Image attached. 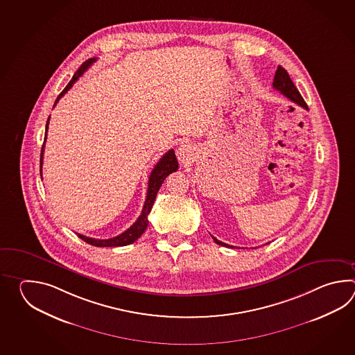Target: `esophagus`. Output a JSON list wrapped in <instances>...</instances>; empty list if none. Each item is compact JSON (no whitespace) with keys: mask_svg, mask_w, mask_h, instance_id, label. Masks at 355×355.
<instances>
[{"mask_svg":"<svg viewBox=\"0 0 355 355\" xmlns=\"http://www.w3.org/2000/svg\"><path fill=\"white\" fill-rule=\"evenodd\" d=\"M178 157L180 161H187V159H190L191 156H193V148H191V146H189V144H181L180 147L178 148Z\"/></svg>","mask_w":355,"mask_h":355,"instance_id":"1","label":"esophagus"}]
</instances>
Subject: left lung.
I'll return each instance as SVG.
<instances>
[{
    "label": "left lung",
    "mask_w": 355,
    "mask_h": 355,
    "mask_svg": "<svg viewBox=\"0 0 355 355\" xmlns=\"http://www.w3.org/2000/svg\"><path fill=\"white\" fill-rule=\"evenodd\" d=\"M272 87L275 90L280 91V94H283L286 98H289L291 101H293L297 105L302 106L304 109L309 110V106L306 104V101L303 100V98L300 94V91L297 90V87L295 86V83H292L291 77L288 75L287 71L282 66H278V69L275 72L274 76V83H272ZM213 237V236H211ZM213 240L216 243H218L220 246H226V248H234L231 245H227L225 242L219 241L216 237H213Z\"/></svg>",
    "instance_id": "obj_1"
}]
</instances>
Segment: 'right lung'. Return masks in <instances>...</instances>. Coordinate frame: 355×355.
<instances>
[{
  "mask_svg": "<svg viewBox=\"0 0 355 355\" xmlns=\"http://www.w3.org/2000/svg\"><path fill=\"white\" fill-rule=\"evenodd\" d=\"M95 60H96V58H90V60L83 62V64H81V67L77 69V72H76L73 77H72V80H71L67 86L64 87V90L60 92V96L57 98L55 103H54L53 107L55 106V104L58 103V100L73 86V83L78 80V77L83 76V72H85L87 68L90 67L91 64H92ZM48 124H49V118H48V121H46L44 142H46V139ZM43 153H44V144L42 146V153H40V176H42V165H43ZM178 167H179V164H178V159H176V156H175L174 150H170V151L166 152V153L159 159V162L156 164V166L153 167L151 175H150V179H148L147 196H146V202H144L142 213H141V216L138 217L136 222H135L132 226L129 227L127 231H124L123 234L116 236V237L107 239V240L91 239V237H87V236H83V234H77V236H78L81 240H83V241L90 243L92 246H98V248H116V246H125V245L133 243V242L138 240V239L142 236V234L146 231V228L148 226V214H150V211H151L152 205L155 203L157 191H159V188H161L162 182H164V180L166 179L168 175L171 174V173H175V171L178 170Z\"/></svg>",
  "mask_w": 355,
  "mask_h": 355,
  "instance_id": "add662e5",
  "label": "right lung"
}]
</instances>
